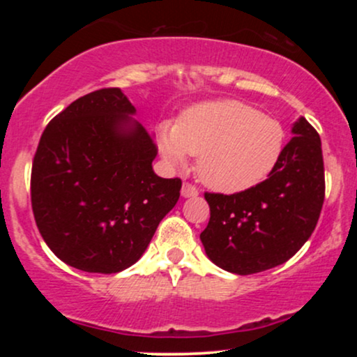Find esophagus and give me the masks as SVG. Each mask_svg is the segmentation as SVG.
Here are the masks:
<instances>
[{"mask_svg":"<svg viewBox=\"0 0 357 357\" xmlns=\"http://www.w3.org/2000/svg\"><path fill=\"white\" fill-rule=\"evenodd\" d=\"M199 191L198 188L192 186L191 183H184L183 188H181V196L183 198H195V196H198Z\"/></svg>","mask_w":357,"mask_h":357,"instance_id":"obj_1","label":"esophagus"}]
</instances>
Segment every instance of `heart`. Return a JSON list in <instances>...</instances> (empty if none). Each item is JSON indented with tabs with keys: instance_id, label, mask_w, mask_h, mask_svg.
Masks as SVG:
<instances>
[{
	"instance_id": "obj_1",
	"label": "heart",
	"mask_w": 357,
	"mask_h": 357,
	"mask_svg": "<svg viewBox=\"0 0 357 357\" xmlns=\"http://www.w3.org/2000/svg\"><path fill=\"white\" fill-rule=\"evenodd\" d=\"M287 130L277 117L241 100L220 99L191 105L174 126L159 129V151L173 165L198 155L199 179L220 192H243L277 169Z\"/></svg>"
}]
</instances>
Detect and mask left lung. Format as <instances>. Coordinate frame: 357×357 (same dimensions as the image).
I'll list each match as a JSON object with an SVG mask.
<instances>
[{
  "instance_id": "obj_1",
  "label": "left lung",
  "mask_w": 357,
  "mask_h": 357,
  "mask_svg": "<svg viewBox=\"0 0 357 357\" xmlns=\"http://www.w3.org/2000/svg\"><path fill=\"white\" fill-rule=\"evenodd\" d=\"M292 134L264 183L235 195L204 192L210 221L199 238L220 268L236 275L273 268L312 235L326 195L321 137L304 117Z\"/></svg>"
}]
</instances>
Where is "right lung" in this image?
Wrapping results in <instances>:
<instances>
[{
  "mask_svg": "<svg viewBox=\"0 0 357 357\" xmlns=\"http://www.w3.org/2000/svg\"><path fill=\"white\" fill-rule=\"evenodd\" d=\"M121 89L72 102L43 130L31 167V208L45 243L73 268L134 265L174 208L181 179L159 178L154 137L132 121Z\"/></svg>",
  "mask_w": 357,
  "mask_h": 357,
  "instance_id": "add662e5",
  "label": "right lung"
}]
</instances>
